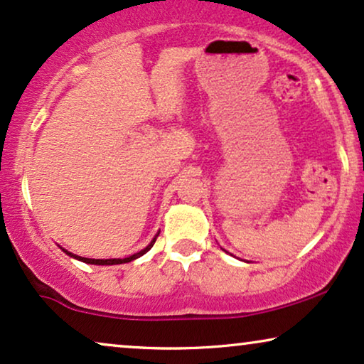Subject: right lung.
Here are the masks:
<instances>
[{"instance_id": "obj_1", "label": "right lung", "mask_w": 364, "mask_h": 364, "mask_svg": "<svg viewBox=\"0 0 364 364\" xmlns=\"http://www.w3.org/2000/svg\"><path fill=\"white\" fill-rule=\"evenodd\" d=\"M159 234H160V230H159L157 234H155V237H154L152 240H150V244L147 245V247L141 249V251H139V252L132 254V256H129V257H124V259H88V257L77 256V254H73V252H68L67 249H61V251H63L65 254H68L70 257L77 259V261H82V262H87V264H95V266H113V264H125V262L134 261V259H139L140 256H144L145 252H149L150 249H152V245L155 244V239H157Z\"/></svg>"}]
</instances>
